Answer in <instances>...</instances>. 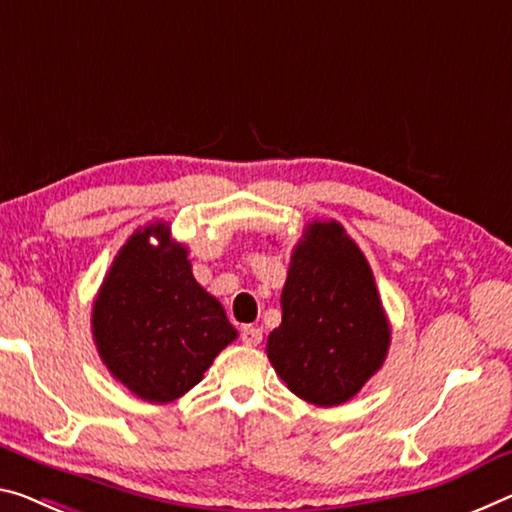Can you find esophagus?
Here are the masks:
<instances>
[{
	"label": "esophagus",
	"instance_id": "esophagus-1",
	"mask_svg": "<svg viewBox=\"0 0 512 512\" xmlns=\"http://www.w3.org/2000/svg\"><path fill=\"white\" fill-rule=\"evenodd\" d=\"M242 343L245 345H251V348H254V345H258L263 341V329L261 327H256V325H245L242 327Z\"/></svg>",
	"mask_w": 512,
	"mask_h": 512
}]
</instances>
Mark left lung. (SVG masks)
Listing matches in <instances>:
<instances>
[{
    "label": "left lung",
    "instance_id": "8db88e82",
    "mask_svg": "<svg viewBox=\"0 0 512 512\" xmlns=\"http://www.w3.org/2000/svg\"><path fill=\"white\" fill-rule=\"evenodd\" d=\"M391 327L371 265L334 219L311 222L290 256L281 325L267 359L286 387L318 407L341 405L380 371Z\"/></svg>",
    "mask_w": 512,
    "mask_h": 512
}]
</instances>
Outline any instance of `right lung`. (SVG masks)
Here are the masks:
<instances>
[{
	"label": "right lung",
	"mask_w": 512,
	"mask_h": 512,
	"mask_svg": "<svg viewBox=\"0 0 512 512\" xmlns=\"http://www.w3.org/2000/svg\"><path fill=\"white\" fill-rule=\"evenodd\" d=\"M91 327L107 371L157 405L199 384L238 338L224 306L196 283L187 247L174 242L167 222L137 229L121 247L93 302Z\"/></svg>",
	"instance_id": "obj_1"
}]
</instances>
